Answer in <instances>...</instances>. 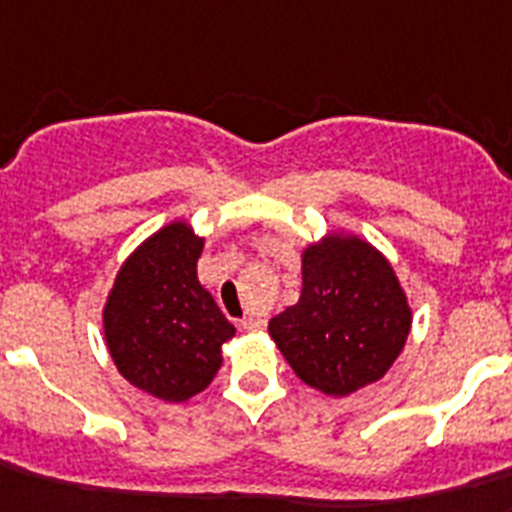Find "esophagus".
Listing matches in <instances>:
<instances>
[{"label":"esophagus","mask_w":512,"mask_h":512,"mask_svg":"<svg viewBox=\"0 0 512 512\" xmlns=\"http://www.w3.org/2000/svg\"><path fill=\"white\" fill-rule=\"evenodd\" d=\"M264 319L261 316H243L240 319V327L246 329V332H259V329H264Z\"/></svg>","instance_id":"obj_1"}]
</instances>
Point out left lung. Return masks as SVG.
Here are the masks:
<instances>
[{"label": "left lung", "mask_w": 512, "mask_h": 512, "mask_svg": "<svg viewBox=\"0 0 512 512\" xmlns=\"http://www.w3.org/2000/svg\"><path fill=\"white\" fill-rule=\"evenodd\" d=\"M301 264V298L269 322L290 369L332 398L379 382L403 353L413 322L392 264L345 232L303 248Z\"/></svg>", "instance_id": "obj_1"}]
</instances>
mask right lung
<instances>
[{
	"label": "right lung",
	"mask_w": 512,
	"mask_h": 512,
	"mask_svg": "<svg viewBox=\"0 0 512 512\" xmlns=\"http://www.w3.org/2000/svg\"><path fill=\"white\" fill-rule=\"evenodd\" d=\"M204 238L183 219L130 253L104 303L109 356L133 387L185 403L217 377L235 327L198 282Z\"/></svg>",
	"instance_id": "add662e5"
}]
</instances>
